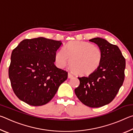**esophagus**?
<instances>
[{"instance_id": "esophagus-1", "label": "esophagus", "mask_w": 133, "mask_h": 133, "mask_svg": "<svg viewBox=\"0 0 133 133\" xmlns=\"http://www.w3.org/2000/svg\"><path fill=\"white\" fill-rule=\"evenodd\" d=\"M73 77V75H72V74L71 73H68V78H71V77Z\"/></svg>"}]
</instances>
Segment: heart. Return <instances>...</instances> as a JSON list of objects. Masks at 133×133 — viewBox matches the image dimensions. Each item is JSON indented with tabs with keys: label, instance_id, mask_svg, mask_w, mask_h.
Returning <instances> with one entry per match:
<instances>
[{
	"label": "heart",
	"instance_id": "obj_1",
	"mask_svg": "<svg viewBox=\"0 0 133 133\" xmlns=\"http://www.w3.org/2000/svg\"><path fill=\"white\" fill-rule=\"evenodd\" d=\"M102 58V51L98 47L88 42L71 41L56 53L55 61L61 68L70 62V67L76 74L86 76L98 69Z\"/></svg>",
	"mask_w": 133,
	"mask_h": 133
}]
</instances>
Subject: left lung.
Instances as JSON below:
<instances>
[{
  "instance_id": "1",
  "label": "left lung",
  "mask_w": 133,
  "mask_h": 133,
  "mask_svg": "<svg viewBox=\"0 0 133 133\" xmlns=\"http://www.w3.org/2000/svg\"><path fill=\"white\" fill-rule=\"evenodd\" d=\"M89 41L102 50V63L88 77H78L80 85L75 92L84 105L96 108L109 104L115 98L124 80L125 60L118 47L106 40L95 37Z\"/></svg>"
}]
</instances>
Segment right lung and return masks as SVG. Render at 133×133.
<instances>
[{
	"label": "right lung",
	"instance_id": "right-lung-1",
	"mask_svg": "<svg viewBox=\"0 0 133 133\" xmlns=\"http://www.w3.org/2000/svg\"><path fill=\"white\" fill-rule=\"evenodd\" d=\"M62 42L40 37L24 39L12 51L9 69L11 85L20 100L33 106L53 98L67 72L55 66Z\"/></svg>",
	"mask_w": 133,
	"mask_h": 133
}]
</instances>
